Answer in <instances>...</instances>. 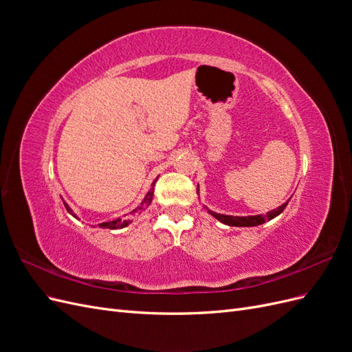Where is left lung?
I'll use <instances>...</instances> for the list:
<instances>
[{"mask_svg": "<svg viewBox=\"0 0 352 352\" xmlns=\"http://www.w3.org/2000/svg\"><path fill=\"white\" fill-rule=\"evenodd\" d=\"M198 188H199V186H197V194H199V189H198ZM287 202H289V201L283 202V204L279 206L276 210H272V211H269V212H265L264 216H261V214H257V216H228V214H220V212L208 210L207 207H206V208H207V211L210 212V214H211L212 217L217 219L219 221H221L223 225L236 226V228H252V226L263 225L264 221H269V220H272V219H274V217H278V216L280 214V212L286 208Z\"/></svg>", "mask_w": 352, "mask_h": 352, "instance_id": "left-lung-1", "label": "left lung"}]
</instances>
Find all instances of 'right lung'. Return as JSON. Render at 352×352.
Wrapping results in <instances>:
<instances>
[{"instance_id": "obj_1", "label": "right lung", "mask_w": 352, "mask_h": 352, "mask_svg": "<svg viewBox=\"0 0 352 352\" xmlns=\"http://www.w3.org/2000/svg\"><path fill=\"white\" fill-rule=\"evenodd\" d=\"M158 179V177H157ZM157 179L154 180V182L151 184V188H150V190H148V194L144 197V199H142V202L140 206H138L135 210H132L131 212H129V216L127 218L125 217H119V219H116V220H111V221H104V223H100V228H105V229H123V228H126L127 225H131L132 223V217H136L138 214H141V212L145 210V208H148V206L151 204V201H153V197H154V186H155V182H157ZM65 202V207H66V210L70 212V214L74 217V219H78V214L76 212H74L70 207H69V204L66 201H63Z\"/></svg>"}]
</instances>
